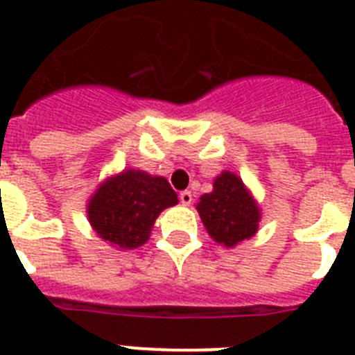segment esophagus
I'll return each mask as SVG.
<instances>
[{"instance_id": "34e87169", "label": "esophagus", "mask_w": 355, "mask_h": 355, "mask_svg": "<svg viewBox=\"0 0 355 355\" xmlns=\"http://www.w3.org/2000/svg\"><path fill=\"white\" fill-rule=\"evenodd\" d=\"M180 200H181V205L183 206H190L192 205V200H193V196L190 190H184V192L180 193Z\"/></svg>"}]
</instances>
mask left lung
<instances>
[{"label": "left lung", "mask_w": 355, "mask_h": 355, "mask_svg": "<svg viewBox=\"0 0 355 355\" xmlns=\"http://www.w3.org/2000/svg\"><path fill=\"white\" fill-rule=\"evenodd\" d=\"M197 211L209 236L225 247L252 238L261 218L259 206L241 178L229 171L216 175L213 192L200 197Z\"/></svg>", "instance_id": "1"}]
</instances>
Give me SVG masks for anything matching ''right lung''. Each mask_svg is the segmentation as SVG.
Here are the masks:
<instances>
[{
    "instance_id": "obj_1",
    "label": "right lung",
    "mask_w": 355,
    "mask_h": 355,
    "mask_svg": "<svg viewBox=\"0 0 355 355\" xmlns=\"http://www.w3.org/2000/svg\"><path fill=\"white\" fill-rule=\"evenodd\" d=\"M174 205L178 196L165 178L130 168L99 184L87 213L97 236L119 249H137L149 240L159 213Z\"/></svg>"
}]
</instances>
